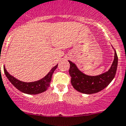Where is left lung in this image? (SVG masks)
I'll return each mask as SVG.
<instances>
[{"label":"left lung","mask_w":126,"mask_h":126,"mask_svg":"<svg viewBox=\"0 0 126 126\" xmlns=\"http://www.w3.org/2000/svg\"><path fill=\"white\" fill-rule=\"evenodd\" d=\"M70 63L69 74L71 82L74 88L83 94H92L102 91L110 83L115 77L117 67L118 57L115 50L114 59L110 69L108 72L96 76H90L83 74L76 64L69 61Z\"/></svg>","instance_id":"left-lung-1"}]
</instances>
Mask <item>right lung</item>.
<instances>
[{"label":"right lung","instance_id":"right-lung-1","mask_svg":"<svg viewBox=\"0 0 126 126\" xmlns=\"http://www.w3.org/2000/svg\"><path fill=\"white\" fill-rule=\"evenodd\" d=\"M57 64L50 70V72L47 74L44 78L39 80H37L32 82H25L20 81L8 73L5 67H3L4 73L7 77L9 81L15 87L19 90L21 92L27 94H38L44 92L50 86L52 76L56 68L57 67Z\"/></svg>","mask_w":126,"mask_h":126}]
</instances>
